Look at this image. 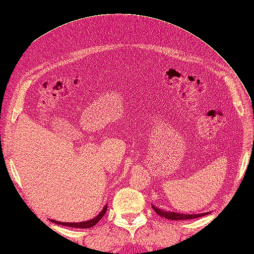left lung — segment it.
<instances>
[{"mask_svg":"<svg viewBox=\"0 0 254 254\" xmlns=\"http://www.w3.org/2000/svg\"><path fill=\"white\" fill-rule=\"evenodd\" d=\"M154 210L157 213L159 216L165 217L167 219H171V220H185V219H193V218H197V217H202L207 215L208 213H202V214H180V213H175V212H167V210L160 209L155 205H152Z\"/></svg>","mask_w":254,"mask_h":254,"instance_id":"8db88e82","label":"left lung"}]
</instances>
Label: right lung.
Listing matches in <instances>:
<instances>
[{
	"mask_svg": "<svg viewBox=\"0 0 254 254\" xmlns=\"http://www.w3.org/2000/svg\"><path fill=\"white\" fill-rule=\"evenodd\" d=\"M107 207L108 205L106 204L104 208H102L101 212L95 216L94 218H91L89 220H86V222H79V223H63V222H59V220H52L50 219L52 223H55L57 225H62V226H66V227H74V228H90L95 226L97 223L99 222V220L102 218V216L106 214L107 212Z\"/></svg>",
	"mask_w": 254,
	"mask_h": 254,
	"instance_id": "obj_1",
	"label": "right lung"
}]
</instances>
